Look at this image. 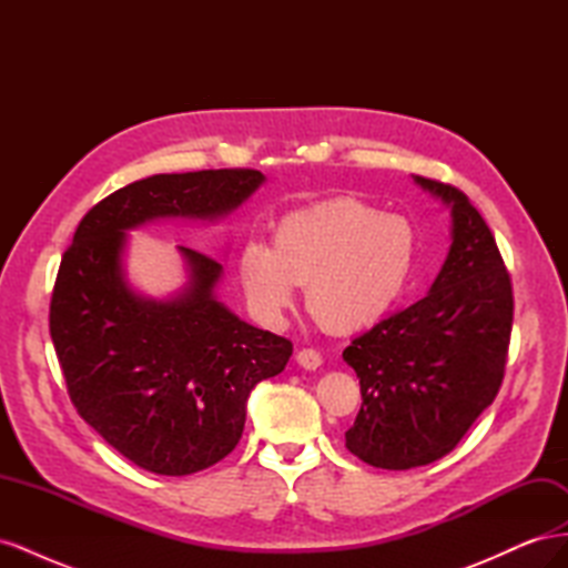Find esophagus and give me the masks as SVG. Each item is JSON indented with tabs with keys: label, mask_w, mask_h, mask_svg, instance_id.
<instances>
[{
	"label": "esophagus",
	"mask_w": 568,
	"mask_h": 568,
	"mask_svg": "<svg viewBox=\"0 0 568 568\" xmlns=\"http://www.w3.org/2000/svg\"><path fill=\"white\" fill-rule=\"evenodd\" d=\"M296 363L303 367V369H317L322 365V355L313 348H303L296 353Z\"/></svg>",
	"instance_id": "1"
}]
</instances>
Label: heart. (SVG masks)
Segmentation results:
<instances>
[{
    "mask_svg": "<svg viewBox=\"0 0 568 568\" xmlns=\"http://www.w3.org/2000/svg\"><path fill=\"white\" fill-rule=\"evenodd\" d=\"M417 236L407 220L357 199H329L286 213L272 246L251 239L239 251V282L253 311L277 322L305 288L322 329L348 336L372 329L400 301L412 277Z\"/></svg>",
    "mask_w": 568,
    "mask_h": 568,
    "instance_id": "heart-1",
    "label": "heart"
}]
</instances>
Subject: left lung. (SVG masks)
<instances>
[{"mask_svg":"<svg viewBox=\"0 0 568 568\" xmlns=\"http://www.w3.org/2000/svg\"><path fill=\"white\" fill-rule=\"evenodd\" d=\"M450 209V251L428 294L343 351L363 393L346 448L403 471L448 455L500 390L511 282L486 220L459 189L415 175Z\"/></svg>","mask_w":568,"mask_h":568,"instance_id":"8db88e82","label":"left lung"}]
</instances>
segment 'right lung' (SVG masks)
<instances>
[{
  "mask_svg": "<svg viewBox=\"0 0 568 568\" xmlns=\"http://www.w3.org/2000/svg\"><path fill=\"white\" fill-rule=\"evenodd\" d=\"M265 182L261 170L153 175L80 220L51 294L49 332L80 417L136 467L186 476L227 457L251 390L277 376L291 341L239 320L215 296L222 265L178 246L186 282L168 298L134 291L128 232L153 220L215 222Z\"/></svg>",
  "mask_w": 568,
  "mask_h": 568,
  "instance_id": "right-lung-1",
  "label": "right lung"
}]
</instances>
